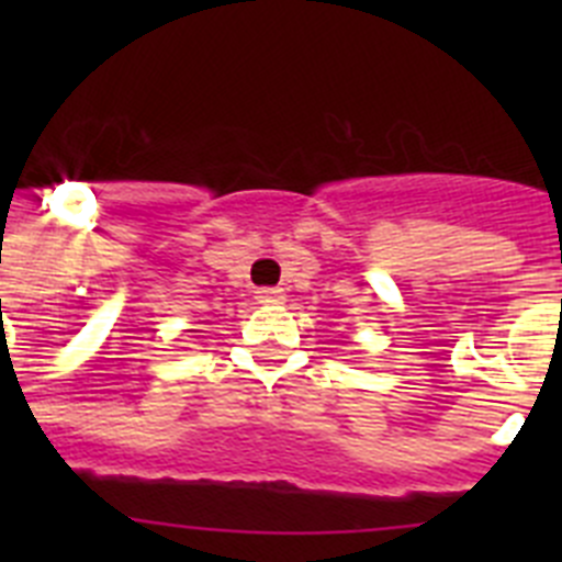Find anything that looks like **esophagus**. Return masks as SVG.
Returning a JSON list of instances; mask_svg holds the SVG:
<instances>
[{
  "mask_svg": "<svg viewBox=\"0 0 562 562\" xmlns=\"http://www.w3.org/2000/svg\"><path fill=\"white\" fill-rule=\"evenodd\" d=\"M284 290H278V286H261V290L256 292V301L258 304H267V306H272V304H284Z\"/></svg>",
  "mask_w": 562,
  "mask_h": 562,
  "instance_id": "esophagus-1",
  "label": "esophagus"
}]
</instances>
